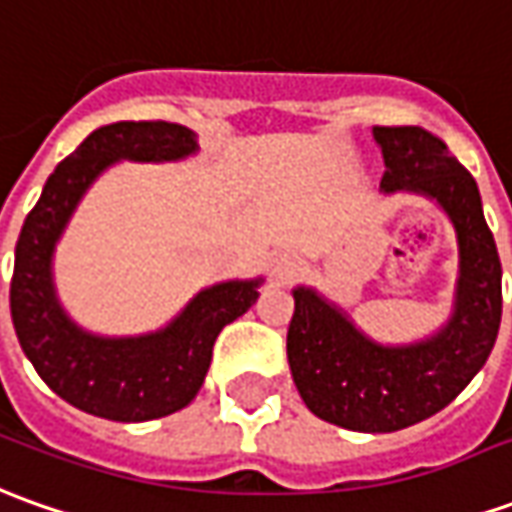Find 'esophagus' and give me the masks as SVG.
Instances as JSON below:
<instances>
[{
    "instance_id": "esophagus-1",
    "label": "esophagus",
    "mask_w": 512,
    "mask_h": 512,
    "mask_svg": "<svg viewBox=\"0 0 512 512\" xmlns=\"http://www.w3.org/2000/svg\"><path fill=\"white\" fill-rule=\"evenodd\" d=\"M297 274V260L291 255H277L271 260V277L274 283H288Z\"/></svg>"
}]
</instances>
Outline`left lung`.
<instances>
[{"mask_svg":"<svg viewBox=\"0 0 512 512\" xmlns=\"http://www.w3.org/2000/svg\"><path fill=\"white\" fill-rule=\"evenodd\" d=\"M373 137L387 165L381 190L434 198L454 224L460 277L451 319L423 342L389 347L300 285L285 347L294 384L316 417L378 434L437 415L482 370L502 322V263L474 176L443 139L417 125H375Z\"/></svg>","mask_w":512,"mask_h":512,"instance_id":"1","label":"left lung"}]
</instances>
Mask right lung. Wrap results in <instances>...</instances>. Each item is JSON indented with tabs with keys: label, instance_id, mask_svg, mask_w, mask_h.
Wrapping results in <instances>:
<instances>
[{
	"label": "right lung",
	"instance_id": "right-lung-1",
	"mask_svg": "<svg viewBox=\"0 0 512 512\" xmlns=\"http://www.w3.org/2000/svg\"><path fill=\"white\" fill-rule=\"evenodd\" d=\"M196 134L165 120L103 125L58 162L24 218L10 280V316L41 381L75 409L120 423L173 415L198 395L212 344L257 300L260 280L204 288L168 328L145 336H95L78 328L52 285V252L89 184L117 159L170 162L196 154Z\"/></svg>",
	"mask_w": 512,
	"mask_h": 512
}]
</instances>
